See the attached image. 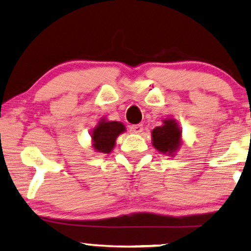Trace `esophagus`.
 <instances>
[{"label": "esophagus", "instance_id": "esophagus-1", "mask_svg": "<svg viewBox=\"0 0 251 251\" xmlns=\"http://www.w3.org/2000/svg\"><path fill=\"white\" fill-rule=\"evenodd\" d=\"M142 131H144V126H142L141 124H138V125L129 126V132L134 133V134H141Z\"/></svg>", "mask_w": 251, "mask_h": 251}]
</instances>
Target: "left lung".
<instances>
[{
	"instance_id": "obj_1",
	"label": "left lung",
	"mask_w": 251,
	"mask_h": 251,
	"mask_svg": "<svg viewBox=\"0 0 251 251\" xmlns=\"http://www.w3.org/2000/svg\"><path fill=\"white\" fill-rule=\"evenodd\" d=\"M151 141L160 153L169 156L175 155L182 146V131L176 119L167 118L163 120V125L155 127L151 131Z\"/></svg>"
}]
</instances>
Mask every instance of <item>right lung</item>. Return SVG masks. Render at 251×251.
Segmentation results:
<instances>
[{
	"label": "right lung",
	"mask_w": 251,
	"mask_h": 251,
	"mask_svg": "<svg viewBox=\"0 0 251 251\" xmlns=\"http://www.w3.org/2000/svg\"><path fill=\"white\" fill-rule=\"evenodd\" d=\"M126 131L125 125L119 122H109L102 118L91 129V144L98 153L109 154L116 146V139L119 134Z\"/></svg>",
	"instance_id": "add662e5"
}]
</instances>
